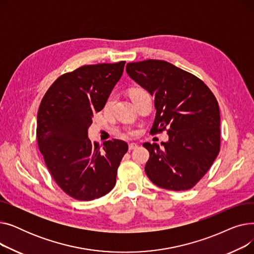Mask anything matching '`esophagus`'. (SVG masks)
Masks as SVG:
<instances>
[{"label":"esophagus","instance_id":"obj_1","mask_svg":"<svg viewBox=\"0 0 254 254\" xmlns=\"http://www.w3.org/2000/svg\"><path fill=\"white\" fill-rule=\"evenodd\" d=\"M137 148H138V145L136 143L128 144V149L129 150H134V149H137Z\"/></svg>","mask_w":254,"mask_h":254}]
</instances>
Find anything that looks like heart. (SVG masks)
I'll list each match as a JSON object with an SVG mask.
<instances>
[{
    "instance_id": "b5f03b06",
    "label": "heart",
    "mask_w": 254,
    "mask_h": 254,
    "mask_svg": "<svg viewBox=\"0 0 254 254\" xmlns=\"http://www.w3.org/2000/svg\"><path fill=\"white\" fill-rule=\"evenodd\" d=\"M142 91H145V90L142 89V88H135V89H132V90L130 91V98H131V99L135 98L137 95H139V93H141ZM113 100H114V97H113V96H110V97L108 98V100L106 101V103H105V109H106V110H108V109L110 108L112 103H113ZM127 134L128 136H134V135H135V131L132 130V129H128Z\"/></svg>"
}]
</instances>
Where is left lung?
Wrapping results in <instances>:
<instances>
[{
    "label": "left lung",
    "mask_w": 254,
    "mask_h": 254,
    "mask_svg": "<svg viewBox=\"0 0 254 254\" xmlns=\"http://www.w3.org/2000/svg\"><path fill=\"white\" fill-rule=\"evenodd\" d=\"M131 79L154 96L151 135L167 130L168 142L144 143L146 175L158 188L189 190L201 180L220 149L218 102L201 79L165 61L127 64Z\"/></svg>",
    "instance_id": "left-lung-1"
}]
</instances>
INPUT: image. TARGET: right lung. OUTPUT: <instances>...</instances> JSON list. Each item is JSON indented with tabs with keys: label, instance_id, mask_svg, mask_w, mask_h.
<instances>
[{
	"label": "right lung",
	"instance_id": "obj_1",
	"mask_svg": "<svg viewBox=\"0 0 254 254\" xmlns=\"http://www.w3.org/2000/svg\"><path fill=\"white\" fill-rule=\"evenodd\" d=\"M125 64H84L64 73L51 84L39 106L40 152L60 189L78 201H91L111 191L127 152L125 141H107L102 150L87 138L92 117L104 108Z\"/></svg>",
	"mask_w": 254,
	"mask_h": 254
}]
</instances>
